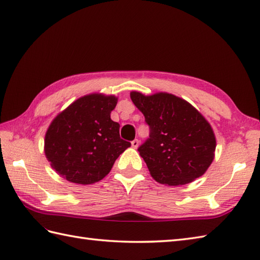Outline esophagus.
I'll return each mask as SVG.
<instances>
[{"label": "esophagus", "mask_w": 260, "mask_h": 260, "mask_svg": "<svg viewBox=\"0 0 260 260\" xmlns=\"http://www.w3.org/2000/svg\"><path fill=\"white\" fill-rule=\"evenodd\" d=\"M138 145H140V141H138L137 138H135L134 141H132V146L134 147V148H137V147H138Z\"/></svg>", "instance_id": "obj_1"}]
</instances>
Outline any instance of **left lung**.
<instances>
[{"instance_id": "1", "label": "left lung", "mask_w": 260, "mask_h": 260, "mask_svg": "<svg viewBox=\"0 0 260 260\" xmlns=\"http://www.w3.org/2000/svg\"><path fill=\"white\" fill-rule=\"evenodd\" d=\"M131 99L145 116L149 137L138 152L160 184L184 185L201 177L214 159L216 140L209 123L189 103L158 93Z\"/></svg>"}]
</instances>
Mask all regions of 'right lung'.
<instances>
[{"label":"right lung","instance_id":"right-lung-1","mask_svg":"<svg viewBox=\"0 0 260 260\" xmlns=\"http://www.w3.org/2000/svg\"><path fill=\"white\" fill-rule=\"evenodd\" d=\"M116 103L115 96H84L50 125L45 135V155L54 170L69 182L82 185L99 182L131 146L119 137V124L111 119Z\"/></svg>","mask_w":260,"mask_h":260}]
</instances>
